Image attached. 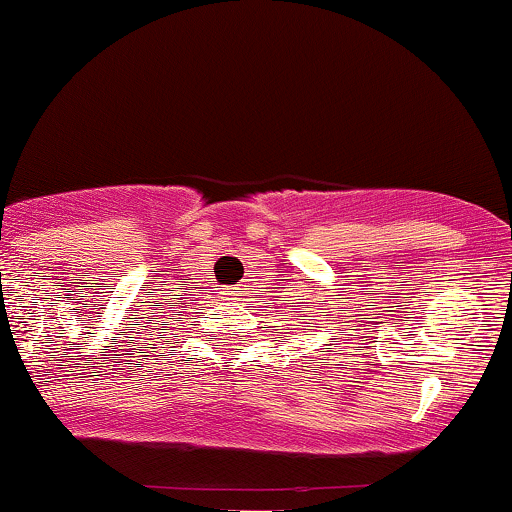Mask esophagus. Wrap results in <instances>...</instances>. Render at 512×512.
Wrapping results in <instances>:
<instances>
[{"mask_svg":"<svg viewBox=\"0 0 512 512\" xmlns=\"http://www.w3.org/2000/svg\"><path fill=\"white\" fill-rule=\"evenodd\" d=\"M238 293H240L238 286H228L226 289V296H238Z\"/></svg>","mask_w":512,"mask_h":512,"instance_id":"obj_1","label":"esophagus"}]
</instances>
